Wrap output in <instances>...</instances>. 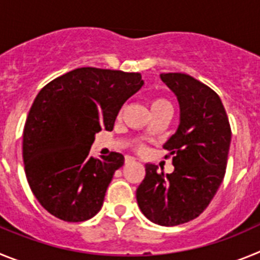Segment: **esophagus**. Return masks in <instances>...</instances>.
<instances>
[{
	"instance_id": "1",
	"label": "esophagus",
	"mask_w": 260,
	"mask_h": 260,
	"mask_svg": "<svg viewBox=\"0 0 260 260\" xmlns=\"http://www.w3.org/2000/svg\"><path fill=\"white\" fill-rule=\"evenodd\" d=\"M134 161H135V158L132 157V156H126V157H125L126 164H130V162H134Z\"/></svg>"
}]
</instances>
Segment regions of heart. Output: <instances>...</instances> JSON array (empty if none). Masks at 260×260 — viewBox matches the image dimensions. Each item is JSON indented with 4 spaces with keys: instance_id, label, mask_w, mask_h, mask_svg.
I'll return each mask as SVG.
<instances>
[{
    "instance_id": "obj_1",
    "label": "heart",
    "mask_w": 260,
    "mask_h": 260,
    "mask_svg": "<svg viewBox=\"0 0 260 260\" xmlns=\"http://www.w3.org/2000/svg\"><path fill=\"white\" fill-rule=\"evenodd\" d=\"M150 107H151V112H152V110H160V109L172 110L171 103L162 98H156L153 99V100H151ZM148 134H150V128H146V130H144V135H148Z\"/></svg>"
}]
</instances>
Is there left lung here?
I'll list each match as a JSON object with an SVG mask.
<instances>
[{"mask_svg": "<svg viewBox=\"0 0 260 260\" xmlns=\"http://www.w3.org/2000/svg\"><path fill=\"white\" fill-rule=\"evenodd\" d=\"M160 78L180 105L178 127L162 146L173 156L174 171L168 174L146 164L137 202L148 220L174 226L198 217L215 197L226 169L232 132L224 105L210 87L181 73Z\"/></svg>", "mask_w": 260, "mask_h": 260, "instance_id": "1", "label": "left lung"}]
</instances>
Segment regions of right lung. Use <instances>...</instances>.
Listing matches in <instances>:
<instances>
[{
	"instance_id": "obj_1",
	"label": "right lung",
	"mask_w": 260,
	"mask_h": 260,
	"mask_svg": "<svg viewBox=\"0 0 260 260\" xmlns=\"http://www.w3.org/2000/svg\"><path fill=\"white\" fill-rule=\"evenodd\" d=\"M143 84L139 73L79 68L41 88L23 130V161L32 192L50 215L78 222L102 210L125 157L95 158L89 150L96 133L113 130L119 109Z\"/></svg>"
}]
</instances>
